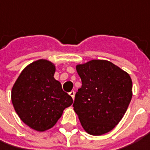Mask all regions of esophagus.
<instances>
[{
    "label": "esophagus",
    "instance_id": "34e87169",
    "mask_svg": "<svg viewBox=\"0 0 150 150\" xmlns=\"http://www.w3.org/2000/svg\"><path fill=\"white\" fill-rule=\"evenodd\" d=\"M75 91H70V92H69V96H71V97H72V99H73V100H74V99H75Z\"/></svg>",
    "mask_w": 150,
    "mask_h": 150
}]
</instances>
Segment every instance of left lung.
Segmentation results:
<instances>
[{"label": "left lung", "mask_w": 150, "mask_h": 150, "mask_svg": "<svg viewBox=\"0 0 150 150\" xmlns=\"http://www.w3.org/2000/svg\"><path fill=\"white\" fill-rule=\"evenodd\" d=\"M81 88L73 107L84 130L99 136L122 120L133 96L130 75L110 61L92 59L75 66Z\"/></svg>", "instance_id": "left-lung-1"}]
</instances>
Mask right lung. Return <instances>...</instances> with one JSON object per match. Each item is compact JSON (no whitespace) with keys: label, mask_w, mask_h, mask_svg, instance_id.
Instances as JSON below:
<instances>
[{"label":"right lung","mask_w":150,"mask_h":150,"mask_svg":"<svg viewBox=\"0 0 150 150\" xmlns=\"http://www.w3.org/2000/svg\"><path fill=\"white\" fill-rule=\"evenodd\" d=\"M55 64L38 59L23 69L11 89V102L23 122L38 132L54 127L73 99L54 77Z\"/></svg>","instance_id":"add662e5"}]
</instances>
